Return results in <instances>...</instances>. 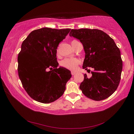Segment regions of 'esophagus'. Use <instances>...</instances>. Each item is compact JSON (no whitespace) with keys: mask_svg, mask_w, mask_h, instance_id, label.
<instances>
[{"mask_svg":"<svg viewBox=\"0 0 134 134\" xmlns=\"http://www.w3.org/2000/svg\"><path fill=\"white\" fill-rule=\"evenodd\" d=\"M76 72H75V71H71V74L72 75V76H74V75L76 74Z\"/></svg>","mask_w":134,"mask_h":134,"instance_id":"obj_1","label":"esophagus"}]
</instances>
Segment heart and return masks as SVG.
<instances>
[{"instance_id":"obj_1","label":"heart","mask_w":134,"mask_h":134,"mask_svg":"<svg viewBox=\"0 0 134 134\" xmlns=\"http://www.w3.org/2000/svg\"><path fill=\"white\" fill-rule=\"evenodd\" d=\"M76 40H73L71 42L76 41ZM80 63L79 60L76 58H66L60 62V65L64 68L69 69V70H75L79 64Z\"/></svg>"}]
</instances>
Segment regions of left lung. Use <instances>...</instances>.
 <instances>
[{
	"label": "left lung",
	"instance_id": "left-lung-1",
	"mask_svg": "<svg viewBox=\"0 0 134 134\" xmlns=\"http://www.w3.org/2000/svg\"><path fill=\"white\" fill-rule=\"evenodd\" d=\"M69 35L83 44L85 57L82 67L92 76L84 74L80 89L91 99L102 100L116 91L121 80L122 61L120 49L107 34L98 29H72Z\"/></svg>",
	"mask_w": 134,
	"mask_h": 134
}]
</instances>
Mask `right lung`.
Listing matches in <instances>:
<instances>
[{"label": "right lung", "mask_w": 134, "mask_h": 134, "mask_svg": "<svg viewBox=\"0 0 134 134\" xmlns=\"http://www.w3.org/2000/svg\"><path fill=\"white\" fill-rule=\"evenodd\" d=\"M71 29L42 28L32 31L24 40L18 57V72L30 98L48 104L63 95L71 71L60 67L57 49Z\"/></svg>", "instance_id": "right-lung-1"}]
</instances>
